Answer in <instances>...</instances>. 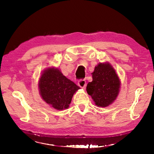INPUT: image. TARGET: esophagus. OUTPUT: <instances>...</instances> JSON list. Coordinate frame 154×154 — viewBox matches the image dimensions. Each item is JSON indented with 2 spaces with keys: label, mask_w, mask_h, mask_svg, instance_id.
Instances as JSON below:
<instances>
[{
  "label": "esophagus",
  "mask_w": 154,
  "mask_h": 154,
  "mask_svg": "<svg viewBox=\"0 0 154 154\" xmlns=\"http://www.w3.org/2000/svg\"><path fill=\"white\" fill-rule=\"evenodd\" d=\"M78 85H79V86L82 88V89H85V87H86V81L85 80H80L79 81V83H78Z\"/></svg>",
  "instance_id": "esophagus-1"
}]
</instances>
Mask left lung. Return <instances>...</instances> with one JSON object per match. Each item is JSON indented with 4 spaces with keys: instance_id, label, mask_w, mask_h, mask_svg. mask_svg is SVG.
Segmentation results:
<instances>
[{
    "instance_id": "8db88e82",
    "label": "left lung",
    "mask_w": 154,
    "mask_h": 154,
    "mask_svg": "<svg viewBox=\"0 0 154 154\" xmlns=\"http://www.w3.org/2000/svg\"><path fill=\"white\" fill-rule=\"evenodd\" d=\"M93 81L87 86V92L99 107L112 104L119 95L121 82L114 67L109 62L99 63L92 73Z\"/></svg>"
}]
</instances>
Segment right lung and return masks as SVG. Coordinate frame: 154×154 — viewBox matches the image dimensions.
Wrapping results in <instances>:
<instances>
[{"label":"right lung","mask_w":154,"mask_h":154,"mask_svg":"<svg viewBox=\"0 0 154 154\" xmlns=\"http://www.w3.org/2000/svg\"><path fill=\"white\" fill-rule=\"evenodd\" d=\"M40 94L54 109L62 110L69 106L73 94L80 89L64 76L57 67H48L42 73L38 81Z\"/></svg>","instance_id":"obj_1"}]
</instances>
